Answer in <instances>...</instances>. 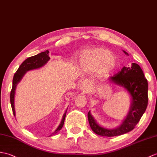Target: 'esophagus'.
Listing matches in <instances>:
<instances>
[{
    "instance_id": "34e87169",
    "label": "esophagus",
    "mask_w": 157,
    "mask_h": 157,
    "mask_svg": "<svg viewBox=\"0 0 157 157\" xmlns=\"http://www.w3.org/2000/svg\"><path fill=\"white\" fill-rule=\"evenodd\" d=\"M91 86H92V83H91L90 81H89L88 79H84L80 83V88L84 92H86L90 89Z\"/></svg>"
}]
</instances>
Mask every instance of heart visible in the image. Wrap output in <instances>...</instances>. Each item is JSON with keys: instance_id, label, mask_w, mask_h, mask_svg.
<instances>
[{"instance_id": "obj_1", "label": "heart", "mask_w": 157, "mask_h": 157, "mask_svg": "<svg viewBox=\"0 0 157 157\" xmlns=\"http://www.w3.org/2000/svg\"><path fill=\"white\" fill-rule=\"evenodd\" d=\"M82 62L87 66L97 70H108L114 63V57L110 52L97 48L83 53Z\"/></svg>"}]
</instances>
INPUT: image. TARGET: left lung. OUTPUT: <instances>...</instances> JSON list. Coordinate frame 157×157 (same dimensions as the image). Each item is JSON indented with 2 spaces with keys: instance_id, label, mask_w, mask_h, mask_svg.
I'll list each match as a JSON object with an SVG mask.
<instances>
[{
  "instance_id": "8db88e82",
  "label": "left lung",
  "mask_w": 157,
  "mask_h": 157,
  "mask_svg": "<svg viewBox=\"0 0 157 157\" xmlns=\"http://www.w3.org/2000/svg\"><path fill=\"white\" fill-rule=\"evenodd\" d=\"M126 56L128 53L123 51ZM115 84L124 87L131 97V104L126 117L121 125L114 129L100 126L91 114L87 113L90 126L94 133L102 136H120L132 130L143 116L148 105V82L138 64L132 63L130 67H123L121 71L108 79Z\"/></svg>"
}]
</instances>
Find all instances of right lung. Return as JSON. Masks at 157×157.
Returning <instances> with one entry per match:
<instances>
[{"label": "right lung", "instance_id": "right-lung-1", "mask_svg": "<svg viewBox=\"0 0 157 157\" xmlns=\"http://www.w3.org/2000/svg\"><path fill=\"white\" fill-rule=\"evenodd\" d=\"M49 52L48 50L45 51L44 52H41L36 56H32L27 58V59H25L21 65L19 66V69L16 71L15 74L14 75L13 79V86L12 90L10 91V104H11L12 110L14 116H15V110H14V93H15L16 87L18 83L20 82L21 79L23 78L25 73L28 71H30L32 70H35V69H38L43 67V65H45L47 61L50 59V57L49 56ZM67 110L65 111L64 114L63 116V118L61 120V122L60 123L59 126H58V128L55 130V132L52 134V135L57 133L62 128V127L63 126L65 116H66ZM51 135V136H52Z\"/></svg>", "mask_w": 157, "mask_h": 157}]
</instances>
